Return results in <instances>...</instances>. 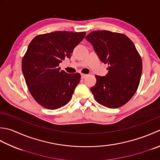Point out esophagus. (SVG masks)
I'll use <instances>...</instances> for the list:
<instances>
[{
	"label": "esophagus",
	"instance_id": "obj_1",
	"mask_svg": "<svg viewBox=\"0 0 160 160\" xmlns=\"http://www.w3.org/2000/svg\"><path fill=\"white\" fill-rule=\"evenodd\" d=\"M87 76V75L84 74V73H81V78H82V79H84V78H85Z\"/></svg>",
	"mask_w": 160,
	"mask_h": 160
}]
</instances>
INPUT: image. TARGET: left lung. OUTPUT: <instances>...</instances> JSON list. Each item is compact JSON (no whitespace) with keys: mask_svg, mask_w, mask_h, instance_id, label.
Returning a JSON list of instances; mask_svg holds the SVG:
<instances>
[{"mask_svg":"<svg viewBox=\"0 0 160 160\" xmlns=\"http://www.w3.org/2000/svg\"><path fill=\"white\" fill-rule=\"evenodd\" d=\"M100 60L108 65L105 76H95L91 87L96 101L108 108H118L130 101L138 88L142 61L133 42L123 34L96 30L85 37Z\"/></svg>","mask_w":160,"mask_h":160,"instance_id":"8db88e82","label":"left lung"}]
</instances>
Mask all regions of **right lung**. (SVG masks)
Returning <instances> with one entry per match:
<instances>
[{
	"mask_svg": "<svg viewBox=\"0 0 160 160\" xmlns=\"http://www.w3.org/2000/svg\"><path fill=\"white\" fill-rule=\"evenodd\" d=\"M85 32L55 31L36 36L22 59V72L31 95L48 109H56L71 101L81 76L60 70L59 63L71 58Z\"/></svg>",
	"mask_w": 160,
	"mask_h": 160,
	"instance_id": "add662e5",
	"label": "right lung"
}]
</instances>
